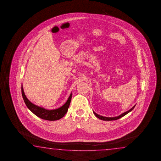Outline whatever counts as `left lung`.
<instances>
[{
	"mask_svg": "<svg viewBox=\"0 0 161 161\" xmlns=\"http://www.w3.org/2000/svg\"><path fill=\"white\" fill-rule=\"evenodd\" d=\"M135 105H134V106H133L131 109H130V110H128V111H127V112L123 113H122V114H120V115H119V116H118V117H103V116H101L100 115H98L97 114H96L95 112H93L94 114L95 115L96 117L98 118H99V119H101V120H114L118 119H119L120 118L123 117V116H125V115L127 114H128L129 112H131V111H132V110L134 109V108H135Z\"/></svg>",
	"mask_w": 161,
	"mask_h": 161,
	"instance_id": "1",
	"label": "left lung"
}]
</instances>
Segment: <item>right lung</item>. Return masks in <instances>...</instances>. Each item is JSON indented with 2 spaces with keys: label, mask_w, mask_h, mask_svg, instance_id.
<instances>
[{
  "label": "right lung",
  "mask_w": 161,
  "mask_h": 161,
  "mask_svg": "<svg viewBox=\"0 0 161 161\" xmlns=\"http://www.w3.org/2000/svg\"><path fill=\"white\" fill-rule=\"evenodd\" d=\"M21 92H22V97L24 99L25 103L31 112L36 115L37 117L41 118L43 119L51 120V121L58 120L65 115L68 112L69 107L71 102V96H72V93H71L69 97L68 100L66 102L65 104L59 108L53 109V110H47V109H44L43 108L36 105L35 104H33L31 102H30L27 99L25 94L22 86L21 87Z\"/></svg>",
  "instance_id": "obj_1"
}]
</instances>
